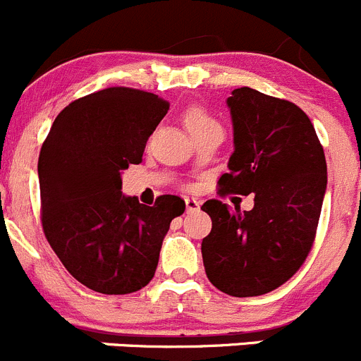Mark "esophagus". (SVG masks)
<instances>
[{"label": "esophagus", "mask_w": 361, "mask_h": 361, "mask_svg": "<svg viewBox=\"0 0 361 361\" xmlns=\"http://www.w3.org/2000/svg\"><path fill=\"white\" fill-rule=\"evenodd\" d=\"M186 209H188V212H198L200 211V200H195V198H186Z\"/></svg>", "instance_id": "1"}]
</instances>
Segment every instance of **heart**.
I'll use <instances>...</instances> for the list:
<instances>
[{
	"label": "heart",
	"mask_w": 361,
	"mask_h": 361,
	"mask_svg": "<svg viewBox=\"0 0 361 361\" xmlns=\"http://www.w3.org/2000/svg\"><path fill=\"white\" fill-rule=\"evenodd\" d=\"M183 122L191 136L198 135V133L205 131V129H211V127H219L218 122L205 109L198 108V106H191V108L184 111Z\"/></svg>",
	"instance_id": "obj_1"
}]
</instances>
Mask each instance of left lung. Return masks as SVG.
<instances>
[{"label":"left lung","instance_id":"1","mask_svg":"<svg viewBox=\"0 0 361 361\" xmlns=\"http://www.w3.org/2000/svg\"><path fill=\"white\" fill-rule=\"evenodd\" d=\"M226 104L234 154L219 193L253 195V209L205 202L212 228L202 257L216 289L260 296L283 286L310 253L328 183L326 157L310 118L294 102L243 87Z\"/></svg>","mask_w":361,"mask_h":361}]
</instances>
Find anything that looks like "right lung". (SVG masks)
Returning a JSON list of instances; mask_svg holds the SVG:
<instances>
[{
  "label": "right lung",
  "instance_id": "obj_1",
  "mask_svg": "<svg viewBox=\"0 0 361 361\" xmlns=\"http://www.w3.org/2000/svg\"><path fill=\"white\" fill-rule=\"evenodd\" d=\"M170 104L150 92L111 87L71 102L40 149L42 228L65 269L101 294H131L156 273L171 219L186 204L122 195V171L142 163Z\"/></svg>",
  "mask_w": 361,
  "mask_h": 361
}]
</instances>
